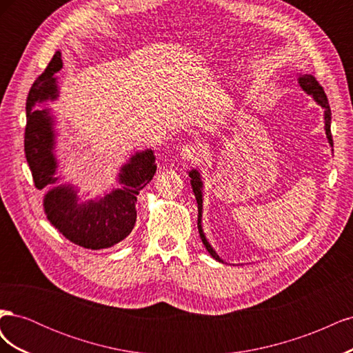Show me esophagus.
Wrapping results in <instances>:
<instances>
[{
    "mask_svg": "<svg viewBox=\"0 0 353 353\" xmlns=\"http://www.w3.org/2000/svg\"><path fill=\"white\" fill-rule=\"evenodd\" d=\"M181 159L185 160V162H190V160H200V157L203 156V150L199 145H193L188 144L181 148Z\"/></svg>",
    "mask_w": 353,
    "mask_h": 353,
    "instance_id": "34e87169",
    "label": "esophagus"
}]
</instances>
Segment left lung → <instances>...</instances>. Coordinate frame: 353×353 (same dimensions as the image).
Instances as JSON below:
<instances>
[{
    "mask_svg": "<svg viewBox=\"0 0 353 353\" xmlns=\"http://www.w3.org/2000/svg\"><path fill=\"white\" fill-rule=\"evenodd\" d=\"M297 82L301 85V88L311 95V97L315 100V103L318 105H321L324 109V130H325V135H327V140L330 147H333V138H331V110H330V104L327 100V95L323 90L321 85L318 83V81L312 77V74H299L297 77ZM188 176L191 178L190 183H191V188L194 191V196L197 200V209H199V216H197V228H199V234H200V239L205 244V248L208 249L209 254L212 256L213 259H216L218 262L223 263V259L219 258V254L215 252V249L212 248L210 243L208 241L205 232H203V227H201V213H203V181H201V175H200V170L199 169H191L188 172Z\"/></svg>",
    "mask_w": 353,
    "mask_h": 353,
    "instance_id": "obj_1",
    "label": "left lung"
}]
</instances>
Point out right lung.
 <instances>
[{
  "mask_svg": "<svg viewBox=\"0 0 353 353\" xmlns=\"http://www.w3.org/2000/svg\"><path fill=\"white\" fill-rule=\"evenodd\" d=\"M61 68V52L57 51L29 91L25 130L26 160L35 187L38 190L51 187L44 196V212L51 225L81 248L109 249L132 231L137 221V196L153 179L157 169L156 157L152 148L134 153L117 174L121 187L95 199L83 200L77 185L60 184L56 117L50 109H35V105L59 99L56 73Z\"/></svg>",
  "mask_w": 353,
  "mask_h": 353,
  "instance_id": "add662e5",
  "label": "right lung"
}]
</instances>
